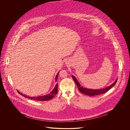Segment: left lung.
<instances>
[{"label":"left lung","mask_w":130,"mask_h":130,"mask_svg":"<svg viewBox=\"0 0 130 130\" xmlns=\"http://www.w3.org/2000/svg\"><path fill=\"white\" fill-rule=\"evenodd\" d=\"M72 77L73 79L74 80L75 84H76L78 88L79 91L81 93H83L85 94H86L90 96H93V95H99L100 94H102L104 93L107 92L108 91H109L112 87L113 86L117 83V81L118 80H116V81L111 84V86L108 87L107 88H105L102 89H98V90H93V89H87L85 88H83V87L81 86L80 84L78 82V81L76 79V78L74 77V75H72Z\"/></svg>","instance_id":"left-lung-1"}]
</instances>
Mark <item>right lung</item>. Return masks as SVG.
Instances as JSON below:
<instances>
[{
  "label": "right lung",
  "mask_w": 130,
  "mask_h": 130,
  "mask_svg": "<svg viewBox=\"0 0 130 130\" xmlns=\"http://www.w3.org/2000/svg\"><path fill=\"white\" fill-rule=\"evenodd\" d=\"M58 74H59V72L56 75V82L57 81V79ZM57 86H58L57 84H56V86L55 87L54 89H53V90L51 93H49L48 94H47V95H43V96H40L30 97V96H28L27 95H25L24 94H21V93H20L18 91V92H19V94H20L22 96H24L25 98H28V99H33V100H37V101H47V100H50V99H52L54 97V96L57 94V88H58Z\"/></svg>",
  "instance_id": "obj_1"
}]
</instances>
